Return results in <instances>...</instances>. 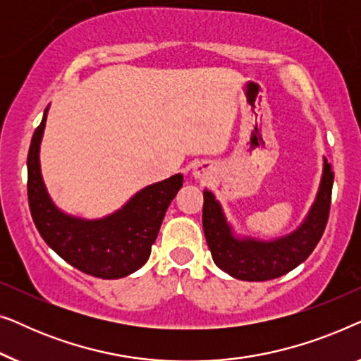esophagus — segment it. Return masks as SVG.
I'll use <instances>...</instances> for the list:
<instances>
[{
	"mask_svg": "<svg viewBox=\"0 0 361 361\" xmlns=\"http://www.w3.org/2000/svg\"><path fill=\"white\" fill-rule=\"evenodd\" d=\"M192 176H194L195 179L202 180V182L212 179L210 164H207V162H197V164L194 166V171H192Z\"/></svg>",
	"mask_w": 361,
	"mask_h": 361,
	"instance_id": "34e87169",
	"label": "esophagus"
}]
</instances>
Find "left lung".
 I'll list each match as a JSON object with an SVG mask.
<instances>
[{
  "mask_svg": "<svg viewBox=\"0 0 361 361\" xmlns=\"http://www.w3.org/2000/svg\"><path fill=\"white\" fill-rule=\"evenodd\" d=\"M332 185V167L324 159L322 180L307 219L294 233L274 241L235 238L215 195L204 190L202 224L215 264L241 281L274 279L298 268L322 238L329 220Z\"/></svg>",
  "mask_w": 361,
  "mask_h": 361,
  "instance_id": "left-lung-1",
  "label": "left lung"
}]
</instances>
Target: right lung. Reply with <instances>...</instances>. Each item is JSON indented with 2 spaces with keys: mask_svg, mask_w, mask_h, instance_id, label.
Returning <instances> with one entry per match:
<instances>
[{
  "mask_svg": "<svg viewBox=\"0 0 361 361\" xmlns=\"http://www.w3.org/2000/svg\"><path fill=\"white\" fill-rule=\"evenodd\" d=\"M46 115L47 108L34 131L27 154V200L37 231L62 259L82 273L102 279L135 273L149 258L167 207L180 190L184 177L176 174L147 185L121 210L102 220L62 214L47 195L39 167Z\"/></svg>",
  "mask_w": 361,
  "mask_h": 361,
  "instance_id": "1",
  "label": "right lung"
}]
</instances>
